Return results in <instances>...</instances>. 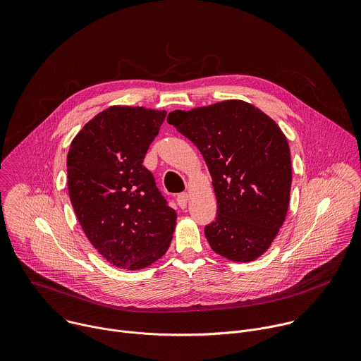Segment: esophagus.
<instances>
[{
    "instance_id": "1",
    "label": "esophagus",
    "mask_w": 361,
    "mask_h": 361,
    "mask_svg": "<svg viewBox=\"0 0 361 361\" xmlns=\"http://www.w3.org/2000/svg\"><path fill=\"white\" fill-rule=\"evenodd\" d=\"M178 204L182 207V209H185L186 207V204H188V200H189V193H186V192H183V193H180V195H178Z\"/></svg>"
}]
</instances>
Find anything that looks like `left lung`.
Listing matches in <instances>:
<instances>
[{"mask_svg":"<svg viewBox=\"0 0 361 361\" xmlns=\"http://www.w3.org/2000/svg\"><path fill=\"white\" fill-rule=\"evenodd\" d=\"M168 123L195 143L212 176L218 216L204 228L212 250L238 263L256 260L289 209L292 162L286 135L240 99L173 111Z\"/></svg>","mask_w":361,"mask_h":361,"instance_id":"left-lung-1","label":"left lung"}]
</instances>
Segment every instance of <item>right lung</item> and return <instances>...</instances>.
Returning <instances> with one entry per match:
<instances>
[{"label": "right lung", "instance_id": "add662e5", "mask_svg": "<svg viewBox=\"0 0 361 361\" xmlns=\"http://www.w3.org/2000/svg\"><path fill=\"white\" fill-rule=\"evenodd\" d=\"M166 111L114 105L72 139L68 192L91 245L111 264L140 270L169 249L176 212L143 166Z\"/></svg>", "mask_w": 361, "mask_h": 361}]
</instances>
